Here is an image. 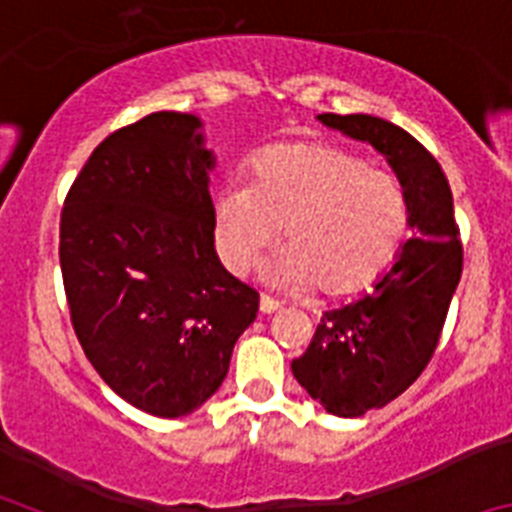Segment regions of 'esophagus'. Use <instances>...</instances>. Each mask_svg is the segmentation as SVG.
<instances>
[{
	"mask_svg": "<svg viewBox=\"0 0 512 512\" xmlns=\"http://www.w3.org/2000/svg\"><path fill=\"white\" fill-rule=\"evenodd\" d=\"M259 307H261V312H264V315H271V312H277L279 307V302L274 300V297H269V295H261V302H259Z\"/></svg>",
	"mask_w": 512,
	"mask_h": 512,
	"instance_id": "esophagus-1",
	"label": "esophagus"
}]
</instances>
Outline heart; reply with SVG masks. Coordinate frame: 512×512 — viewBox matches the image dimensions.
<instances>
[{"instance_id":"b5f03b06","label":"heart","mask_w":512,"mask_h":512,"mask_svg":"<svg viewBox=\"0 0 512 512\" xmlns=\"http://www.w3.org/2000/svg\"><path fill=\"white\" fill-rule=\"evenodd\" d=\"M395 176L330 143H284L256 156L248 182H228L212 202L217 251L243 271L279 235L287 246L266 279L341 295L372 282L405 230Z\"/></svg>"}]
</instances>
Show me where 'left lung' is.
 <instances>
[{
  "label": "left lung",
  "instance_id": "left-lung-1",
  "mask_svg": "<svg viewBox=\"0 0 512 512\" xmlns=\"http://www.w3.org/2000/svg\"><path fill=\"white\" fill-rule=\"evenodd\" d=\"M323 125L377 148L400 179L413 230L369 295L323 312L292 374L328 413L359 418L384 408L420 377L461 279L454 197L436 158L392 122L372 115H318Z\"/></svg>",
  "mask_w": 512,
  "mask_h": 512
}]
</instances>
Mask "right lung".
I'll return each instance as SVG.
<instances>
[{
  "mask_svg": "<svg viewBox=\"0 0 512 512\" xmlns=\"http://www.w3.org/2000/svg\"><path fill=\"white\" fill-rule=\"evenodd\" d=\"M202 120L153 112L94 148L61 212V274L76 338L112 390L182 418L223 384L259 292L215 253Z\"/></svg>",
  "mask_w": 512,
  "mask_h": 512,
  "instance_id": "obj_1",
  "label": "right lung"
}]
</instances>
